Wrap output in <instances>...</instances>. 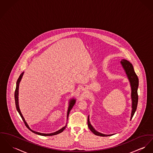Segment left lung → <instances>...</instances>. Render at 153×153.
Masks as SVG:
<instances>
[{
    "label": "left lung",
    "mask_w": 153,
    "mask_h": 153,
    "mask_svg": "<svg viewBox=\"0 0 153 153\" xmlns=\"http://www.w3.org/2000/svg\"><path fill=\"white\" fill-rule=\"evenodd\" d=\"M120 62L122 65V68H123L124 71L126 73L127 77L129 81L130 85V87H131V116H130V120H131L136 111L137 106V102H138L137 89H138V87H139V79H138L136 74L134 72L132 64L130 62L126 59H122ZM87 123H88V128L94 133V134H95L97 136L104 137V136H110L114 134H105L101 133L97 131L94 129V127L91 125V124L90 122L89 116L88 117Z\"/></svg>",
    "instance_id": "8db88e82"
}]
</instances>
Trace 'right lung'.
Wrapping results in <instances>:
<instances>
[{
	"label": "right lung",
	"instance_id": "1",
	"mask_svg": "<svg viewBox=\"0 0 153 153\" xmlns=\"http://www.w3.org/2000/svg\"><path fill=\"white\" fill-rule=\"evenodd\" d=\"M24 73V71H23V73H22V74L20 75L17 82H16V90H15V93H14V99H15V104H16V109H17V111H18V112L19 113L20 117L22 118L23 120L25 126H27V128L31 130L32 132L34 133L35 134H38V135H41V136H53V135H56V134H58L62 132L65 129L66 127V125H65V126H63V128H62L61 129L58 130V131H55V132H53V133H39V132H38V131H36L34 130H33L31 129L30 126H28V125L27 124V122L25 121V119L23 117L22 112H21V111L20 109V107H19V85H20V82L22 80V79ZM76 99L73 98L71 99V100L69 101V106H68V112H67V118L68 119V117H69V113L71 112V109H72L73 106L74 105L75 103H76ZM67 125V124H66Z\"/></svg>",
	"mask_w": 153,
	"mask_h": 153
}]
</instances>
